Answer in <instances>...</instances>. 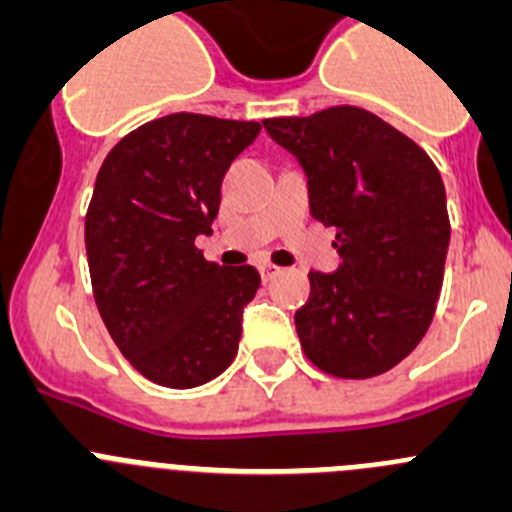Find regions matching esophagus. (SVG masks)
Masks as SVG:
<instances>
[{
	"instance_id": "esophagus-1",
	"label": "esophagus",
	"mask_w": 512,
	"mask_h": 512,
	"mask_svg": "<svg viewBox=\"0 0 512 512\" xmlns=\"http://www.w3.org/2000/svg\"><path fill=\"white\" fill-rule=\"evenodd\" d=\"M260 273H262V280H265V283H267V280H273L275 275L280 273V267L278 265H270V262H265V265L260 267Z\"/></svg>"
}]
</instances>
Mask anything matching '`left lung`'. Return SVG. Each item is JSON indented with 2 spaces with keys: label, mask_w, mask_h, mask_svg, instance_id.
Returning a JSON list of instances; mask_svg holds the SVG:
<instances>
[{
  "label": "left lung",
  "mask_w": 512,
  "mask_h": 512,
  "mask_svg": "<svg viewBox=\"0 0 512 512\" xmlns=\"http://www.w3.org/2000/svg\"><path fill=\"white\" fill-rule=\"evenodd\" d=\"M267 135L306 170L311 216L336 227L342 265L308 273L296 311L319 370L365 380L393 370L434 321L449 250L439 168L393 124L359 107L265 119Z\"/></svg>",
  "instance_id": "obj_1"
}]
</instances>
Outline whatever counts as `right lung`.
Segmentation results:
<instances>
[{"mask_svg": "<svg viewBox=\"0 0 512 512\" xmlns=\"http://www.w3.org/2000/svg\"><path fill=\"white\" fill-rule=\"evenodd\" d=\"M260 130L168 114L122 137L96 176L86 211L96 306L119 352L165 388H199L237 357L260 273L209 262L196 237L211 234L224 173Z\"/></svg>", "mask_w": 512, "mask_h": 512, "instance_id": "right-lung-1", "label": "right lung"}]
</instances>
